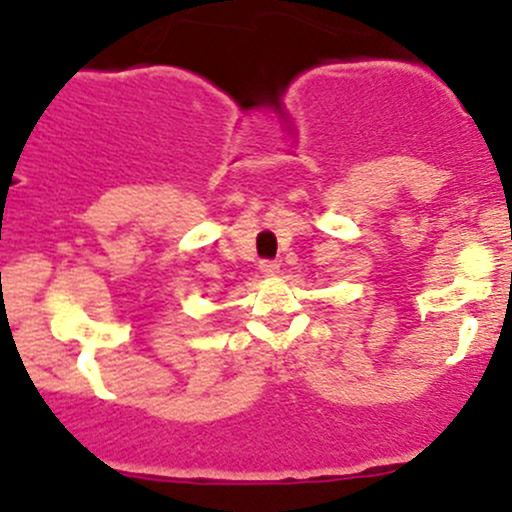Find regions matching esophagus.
<instances>
[{"instance_id":"esophagus-1","label":"esophagus","mask_w":512,"mask_h":512,"mask_svg":"<svg viewBox=\"0 0 512 512\" xmlns=\"http://www.w3.org/2000/svg\"><path fill=\"white\" fill-rule=\"evenodd\" d=\"M280 273V266L275 261H263L261 263V275L263 278H275Z\"/></svg>"}]
</instances>
